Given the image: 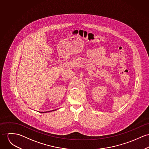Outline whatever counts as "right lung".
<instances>
[{
    "instance_id": "add662e5",
    "label": "right lung",
    "mask_w": 149,
    "mask_h": 149,
    "mask_svg": "<svg viewBox=\"0 0 149 149\" xmlns=\"http://www.w3.org/2000/svg\"><path fill=\"white\" fill-rule=\"evenodd\" d=\"M55 111V110H53V111ZM47 112H49V111H48V112H41V113H47Z\"/></svg>"
}]
</instances>
